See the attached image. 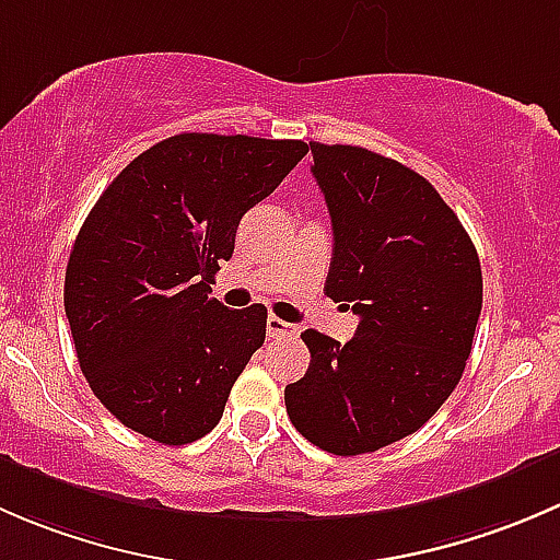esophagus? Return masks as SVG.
Listing matches in <instances>:
<instances>
[{
	"mask_svg": "<svg viewBox=\"0 0 560 560\" xmlns=\"http://www.w3.org/2000/svg\"><path fill=\"white\" fill-rule=\"evenodd\" d=\"M265 330H268V338H295L298 332H301L298 330V325L279 319V316H273V314L268 316V327H265Z\"/></svg>",
	"mask_w": 560,
	"mask_h": 560,
	"instance_id": "esophagus-1",
	"label": "esophagus"
}]
</instances>
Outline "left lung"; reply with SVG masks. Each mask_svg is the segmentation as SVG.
I'll list each match as a JSON object with an SVG mask.
<instances>
[{
	"label": "left lung",
	"instance_id": "1",
	"mask_svg": "<svg viewBox=\"0 0 560 560\" xmlns=\"http://www.w3.org/2000/svg\"><path fill=\"white\" fill-rule=\"evenodd\" d=\"M308 145L332 222L325 295L360 325L347 343L303 332L312 363L284 389L287 415L325 453H376L420 431L460 382L482 268L420 173L360 145Z\"/></svg>",
	"mask_w": 560,
	"mask_h": 560
}]
</instances>
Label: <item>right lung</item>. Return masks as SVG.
<instances>
[{
    "label": "right lung",
    "mask_w": 560,
    "mask_h": 560,
    "mask_svg": "<svg viewBox=\"0 0 560 560\" xmlns=\"http://www.w3.org/2000/svg\"><path fill=\"white\" fill-rule=\"evenodd\" d=\"M306 151L303 140L173 135L100 195L67 262L65 312L83 376L121 425L178 447L222 420L268 308H224L211 281L241 217Z\"/></svg>",
    "instance_id": "1"
}]
</instances>
